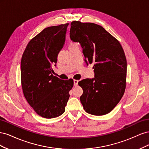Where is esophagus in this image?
Masks as SVG:
<instances>
[{
    "instance_id": "obj_1",
    "label": "esophagus",
    "mask_w": 149,
    "mask_h": 149,
    "mask_svg": "<svg viewBox=\"0 0 149 149\" xmlns=\"http://www.w3.org/2000/svg\"><path fill=\"white\" fill-rule=\"evenodd\" d=\"M73 81H74V86H77L78 84V80L74 79Z\"/></svg>"
}]
</instances>
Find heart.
Returning a JSON list of instances; mask_svg holds the SVG:
<instances>
[{"label": "heart", "instance_id": "b5f03b06", "mask_svg": "<svg viewBox=\"0 0 149 149\" xmlns=\"http://www.w3.org/2000/svg\"><path fill=\"white\" fill-rule=\"evenodd\" d=\"M76 43H74V42H71V43H70L69 47H71V46H73V45H76Z\"/></svg>", "mask_w": 149, "mask_h": 149}]
</instances>
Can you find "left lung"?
Here are the masks:
<instances>
[{"mask_svg":"<svg viewBox=\"0 0 149 149\" xmlns=\"http://www.w3.org/2000/svg\"><path fill=\"white\" fill-rule=\"evenodd\" d=\"M70 38L80 43L86 63L94 64L95 78L78 84L83 93L80 101L85 111L95 116L110 112L123 96L126 87L127 60L120 43L102 26L73 21Z\"/></svg>","mask_w":149,"mask_h":149,"instance_id":"8db88e82","label":"left lung"}]
</instances>
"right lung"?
Segmentation results:
<instances>
[{"mask_svg":"<svg viewBox=\"0 0 149 149\" xmlns=\"http://www.w3.org/2000/svg\"><path fill=\"white\" fill-rule=\"evenodd\" d=\"M69 24L43 29L27 44L21 60V84L24 95L36 113L44 118L60 116L65 111L73 86V79L53 76L52 66L63 47Z\"/></svg>","mask_w":149,"mask_h":149,"instance_id":"1","label":"right lung"}]
</instances>
